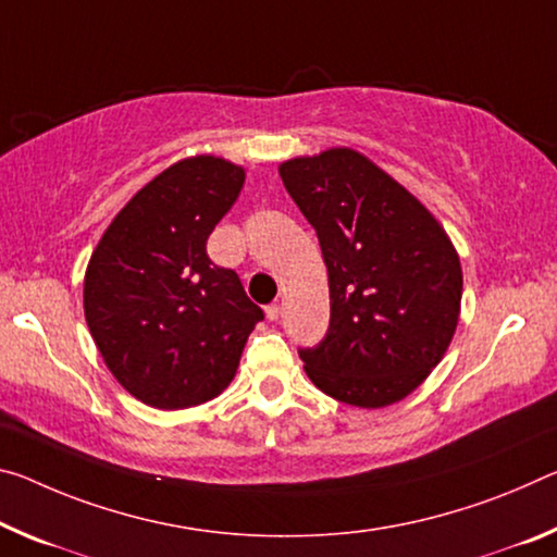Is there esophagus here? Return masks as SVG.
I'll use <instances>...</instances> for the list:
<instances>
[{
  "label": "esophagus",
  "mask_w": 557,
  "mask_h": 557,
  "mask_svg": "<svg viewBox=\"0 0 557 557\" xmlns=\"http://www.w3.org/2000/svg\"><path fill=\"white\" fill-rule=\"evenodd\" d=\"M280 305H268V307H264V314H268V320L270 322H275V320H280Z\"/></svg>",
  "instance_id": "34e87169"
}]
</instances>
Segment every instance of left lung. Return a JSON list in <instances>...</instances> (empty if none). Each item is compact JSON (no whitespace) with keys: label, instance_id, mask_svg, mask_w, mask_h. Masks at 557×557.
Here are the masks:
<instances>
[{"label":"left lung","instance_id":"left-lung-1","mask_svg":"<svg viewBox=\"0 0 557 557\" xmlns=\"http://www.w3.org/2000/svg\"><path fill=\"white\" fill-rule=\"evenodd\" d=\"M320 237L330 330L299 349L317 389L359 409L401 401L444 359L461 314V260L444 225L355 148L280 163Z\"/></svg>","mask_w":557,"mask_h":557}]
</instances>
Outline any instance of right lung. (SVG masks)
Instances as JSON below:
<instances>
[{
  "instance_id": "right-lung-1",
  "label": "right lung",
  "mask_w": 557,
  "mask_h": 557,
  "mask_svg": "<svg viewBox=\"0 0 557 557\" xmlns=\"http://www.w3.org/2000/svg\"><path fill=\"white\" fill-rule=\"evenodd\" d=\"M243 183L225 158H183L119 210L88 260V332L123 389L156 409L223 394L264 317L206 250Z\"/></svg>"
}]
</instances>
